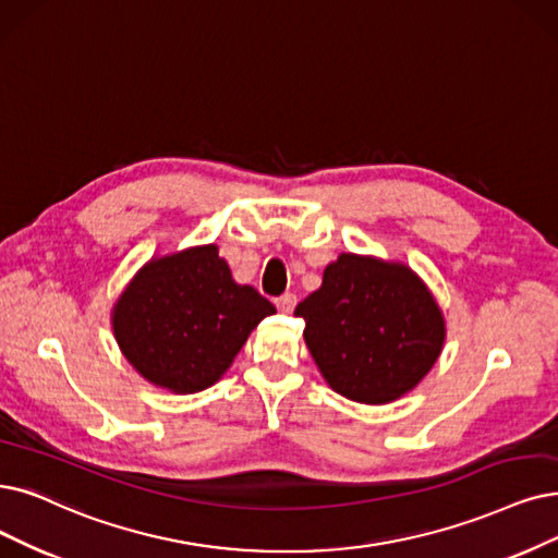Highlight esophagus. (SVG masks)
<instances>
[{"label": "esophagus", "mask_w": 558, "mask_h": 558, "mask_svg": "<svg viewBox=\"0 0 558 558\" xmlns=\"http://www.w3.org/2000/svg\"><path fill=\"white\" fill-rule=\"evenodd\" d=\"M298 304V298L293 293H286L277 300V308L281 311V314H293V308Z\"/></svg>", "instance_id": "34e87169"}]
</instances>
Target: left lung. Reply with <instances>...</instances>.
Instances as JSON below:
<instances>
[{
	"mask_svg": "<svg viewBox=\"0 0 558 558\" xmlns=\"http://www.w3.org/2000/svg\"><path fill=\"white\" fill-rule=\"evenodd\" d=\"M304 343L323 380L348 400L387 405L430 373L447 320L410 265L345 252L298 304Z\"/></svg>",
	"mask_w": 558,
	"mask_h": 558,
	"instance_id": "obj_1",
	"label": "left lung"
}]
</instances>
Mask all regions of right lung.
I'll list each match as a JSON object with an SVG mask.
<instances>
[{"instance_id":"obj_1","label":"right lung","mask_w":558,"mask_h":558,"mask_svg":"<svg viewBox=\"0 0 558 558\" xmlns=\"http://www.w3.org/2000/svg\"><path fill=\"white\" fill-rule=\"evenodd\" d=\"M275 306L238 283L217 244L153 256L111 306L121 354L144 380L196 393L221 380Z\"/></svg>"}]
</instances>
